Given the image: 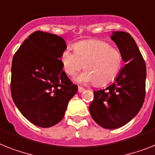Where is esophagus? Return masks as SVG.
<instances>
[{"label": "esophagus", "instance_id": "34e87169", "mask_svg": "<svg viewBox=\"0 0 155 155\" xmlns=\"http://www.w3.org/2000/svg\"><path fill=\"white\" fill-rule=\"evenodd\" d=\"M85 89H84V88H82V87H78V93H82V92L85 91Z\"/></svg>", "mask_w": 155, "mask_h": 155}]
</instances>
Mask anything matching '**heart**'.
<instances>
[{"label": "heart", "instance_id": "obj_1", "mask_svg": "<svg viewBox=\"0 0 155 155\" xmlns=\"http://www.w3.org/2000/svg\"><path fill=\"white\" fill-rule=\"evenodd\" d=\"M74 51L67 47L61 55V62L66 74L73 76L84 67L86 70L74 78L80 84L96 81L98 85L107 84L116 78L123 65L122 54L106 42L97 39L81 41Z\"/></svg>", "mask_w": 155, "mask_h": 155}]
</instances>
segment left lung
<instances>
[{
	"label": "left lung",
	"mask_w": 155,
	"mask_h": 155,
	"mask_svg": "<svg viewBox=\"0 0 155 155\" xmlns=\"http://www.w3.org/2000/svg\"><path fill=\"white\" fill-rule=\"evenodd\" d=\"M122 54L125 65L114 82L93 92L89 105L92 118L106 129L127 124L139 113L145 98L147 70L143 58L129 33L114 31L110 37Z\"/></svg>",
	"instance_id": "left-lung-1"
}]
</instances>
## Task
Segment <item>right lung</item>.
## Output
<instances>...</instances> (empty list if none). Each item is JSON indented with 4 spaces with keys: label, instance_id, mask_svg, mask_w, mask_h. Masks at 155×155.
<instances>
[{
    "label": "right lung",
    "instance_id": "right-lung-1",
    "mask_svg": "<svg viewBox=\"0 0 155 155\" xmlns=\"http://www.w3.org/2000/svg\"><path fill=\"white\" fill-rule=\"evenodd\" d=\"M65 49L62 37L38 31L24 41L12 58V97L21 114L40 127L62 120L78 92L62 70L60 58Z\"/></svg>",
    "mask_w": 155,
    "mask_h": 155
}]
</instances>
